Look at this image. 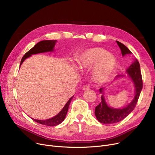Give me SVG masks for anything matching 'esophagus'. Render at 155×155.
Returning a JSON list of instances; mask_svg holds the SVG:
<instances>
[{
    "mask_svg": "<svg viewBox=\"0 0 155 155\" xmlns=\"http://www.w3.org/2000/svg\"><path fill=\"white\" fill-rule=\"evenodd\" d=\"M90 88V85H85L83 87V90L84 91H86V90H88V89Z\"/></svg>",
    "mask_w": 155,
    "mask_h": 155,
    "instance_id": "obj_1",
    "label": "esophagus"
}]
</instances>
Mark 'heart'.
Here are the masks:
<instances>
[{
    "mask_svg": "<svg viewBox=\"0 0 155 155\" xmlns=\"http://www.w3.org/2000/svg\"><path fill=\"white\" fill-rule=\"evenodd\" d=\"M81 69H89L96 65L94 77L97 82L107 80L115 71L116 59L109 52L101 48H93L81 53L77 59Z\"/></svg>",
    "mask_w": 155,
    "mask_h": 155,
    "instance_id": "1",
    "label": "heart"
}]
</instances>
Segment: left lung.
Masks as SVG:
<instances>
[{
  "instance_id": "obj_1",
  "label": "left lung",
  "mask_w": 155,
  "mask_h": 155,
  "mask_svg": "<svg viewBox=\"0 0 155 155\" xmlns=\"http://www.w3.org/2000/svg\"><path fill=\"white\" fill-rule=\"evenodd\" d=\"M123 56L126 54H131V51L123 43L117 41ZM129 77L131 78L135 85V96L133 101L123 109H114L109 107L105 101L103 93V88L99 89L100 92L103 95L101 96V102L95 107V115L100 123L102 124H113L123 120L131 113L136 107L143 88V80L140 70V64L137 59L132 63L126 70ZM123 75H117L120 77Z\"/></svg>"
}]
</instances>
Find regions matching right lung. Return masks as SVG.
<instances>
[{"label": "right lung", "instance_id": "1", "mask_svg": "<svg viewBox=\"0 0 155 155\" xmlns=\"http://www.w3.org/2000/svg\"><path fill=\"white\" fill-rule=\"evenodd\" d=\"M56 43V40H44L38 43L33 48H32L30 50H29L24 55L21 61L20 64H21L24 60H25L27 58H28V57L31 56L32 54H37L39 53L48 52V51H53ZM73 96L71 97V98L69 99V101L67 102V104H65L62 110L56 116L46 120H38V119H34L32 118V119L35 120V122H37V123L39 124H41L48 126H55L56 125L60 124L64 120L65 117H66L70 104L71 102V99H73Z\"/></svg>", "mask_w": 155, "mask_h": 155}]
</instances>
